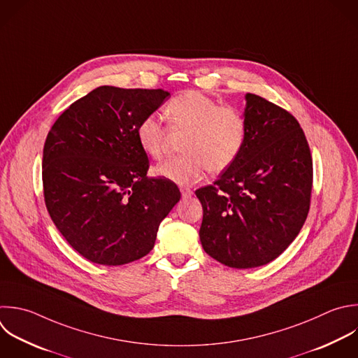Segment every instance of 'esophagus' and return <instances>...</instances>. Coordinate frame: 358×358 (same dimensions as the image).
I'll return each instance as SVG.
<instances>
[{
    "instance_id": "esophagus-1",
    "label": "esophagus",
    "mask_w": 358,
    "mask_h": 358,
    "mask_svg": "<svg viewBox=\"0 0 358 358\" xmlns=\"http://www.w3.org/2000/svg\"><path fill=\"white\" fill-rule=\"evenodd\" d=\"M180 193H182V196L185 199H187V197H190L193 194V192L189 187H186V186H180Z\"/></svg>"
}]
</instances>
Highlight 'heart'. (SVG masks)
<instances>
[{"label": "heart", "mask_w": 358, "mask_h": 358, "mask_svg": "<svg viewBox=\"0 0 358 358\" xmlns=\"http://www.w3.org/2000/svg\"><path fill=\"white\" fill-rule=\"evenodd\" d=\"M165 117L173 129L187 130L182 155L169 158L154 168L157 176L186 185L210 171L229 168L241 155L248 138V122L241 110L221 103L200 91H185L165 106ZM141 150L159 159L165 152V126L155 115L144 116L137 126Z\"/></svg>", "instance_id": "obj_1"}]
</instances>
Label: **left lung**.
Instances as JSON below:
<instances>
[{"label":"left lung","instance_id":"8db88e82","mask_svg":"<svg viewBox=\"0 0 358 358\" xmlns=\"http://www.w3.org/2000/svg\"><path fill=\"white\" fill-rule=\"evenodd\" d=\"M246 144L214 185L196 190L203 206L200 242L234 268L278 257L299 234L310 203L312 157L296 119L246 94Z\"/></svg>","mask_w":358,"mask_h":358}]
</instances>
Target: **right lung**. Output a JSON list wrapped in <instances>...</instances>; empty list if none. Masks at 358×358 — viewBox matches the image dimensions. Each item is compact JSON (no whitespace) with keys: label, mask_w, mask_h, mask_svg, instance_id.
I'll return each instance as SVG.
<instances>
[{"label":"right lung","mask_w":358,"mask_h":358,"mask_svg":"<svg viewBox=\"0 0 358 358\" xmlns=\"http://www.w3.org/2000/svg\"><path fill=\"white\" fill-rule=\"evenodd\" d=\"M168 96L164 90L103 85L66 109L48 134V211L66 241L94 263L122 266L144 257L180 200L173 182L147 176L148 157L136 133Z\"/></svg>","instance_id":"right-lung-1"}]
</instances>
